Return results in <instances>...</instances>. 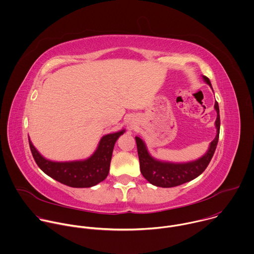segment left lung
Instances as JSON below:
<instances>
[{
	"label": "left lung",
	"mask_w": 254,
	"mask_h": 254,
	"mask_svg": "<svg viewBox=\"0 0 254 254\" xmlns=\"http://www.w3.org/2000/svg\"><path fill=\"white\" fill-rule=\"evenodd\" d=\"M203 78L211 86L209 78L207 76H203ZM215 109L217 111V119L215 122L217 127V135L215 139L211 142L207 153L200 159L194 162L185 164H173L157 161L149 155L144 142L139 137H135L140 164V172L150 184L161 188H173L192 181L193 179L197 178L199 175L202 174L214 155L219 140L220 114L219 105L217 101L215 102Z\"/></svg>",
	"instance_id": "obj_1"
}]
</instances>
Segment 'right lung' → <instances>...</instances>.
<instances>
[{
    "label": "right lung",
    "mask_w": 254,
    "mask_h": 254,
    "mask_svg": "<svg viewBox=\"0 0 254 254\" xmlns=\"http://www.w3.org/2000/svg\"><path fill=\"white\" fill-rule=\"evenodd\" d=\"M124 132L121 130L103 136L97 150L84 161L52 162L39 154L29 138L28 141L36 164L46 175L71 188H90L107 178L114 145Z\"/></svg>",
    "instance_id": "right-lung-1"
}]
</instances>
